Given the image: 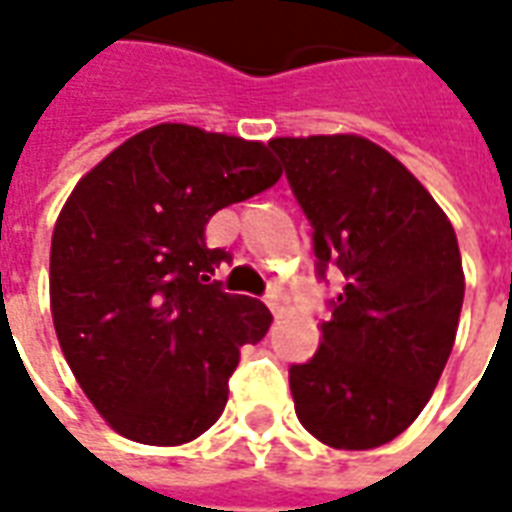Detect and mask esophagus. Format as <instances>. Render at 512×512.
I'll return each mask as SVG.
<instances>
[{
  "instance_id": "1",
  "label": "esophagus",
  "mask_w": 512,
  "mask_h": 512,
  "mask_svg": "<svg viewBox=\"0 0 512 512\" xmlns=\"http://www.w3.org/2000/svg\"><path fill=\"white\" fill-rule=\"evenodd\" d=\"M266 304H268V310L274 312V315L282 312V296H279V290H271V293H268Z\"/></svg>"
}]
</instances>
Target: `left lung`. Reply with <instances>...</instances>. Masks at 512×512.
<instances>
[{
	"instance_id": "left-lung-1",
	"label": "left lung",
	"mask_w": 512,
	"mask_h": 512,
	"mask_svg": "<svg viewBox=\"0 0 512 512\" xmlns=\"http://www.w3.org/2000/svg\"><path fill=\"white\" fill-rule=\"evenodd\" d=\"M312 224L321 274L343 271L318 354L290 367L296 417L334 450L400 436L439 384L463 304L447 213L392 153L359 134L277 136Z\"/></svg>"
}]
</instances>
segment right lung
<instances>
[{"label":"right lung","instance_id":"1","mask_svg":"<svg viewBox=\"0 0 512 512\" xmlns=\"http://www.w3.org/2000/svg\"><path fill=\"white\" fill-rule=\"evenodd\" d=\"M263 142L186 123L139 131L98 161L51 233L49 299L65 362L106 425L178 447L222 417L241 345L271 326L263 301L224 293L205 224L274 186Z\"/></svg>","mask_w":512,"mask_h":512}]
</instances>
